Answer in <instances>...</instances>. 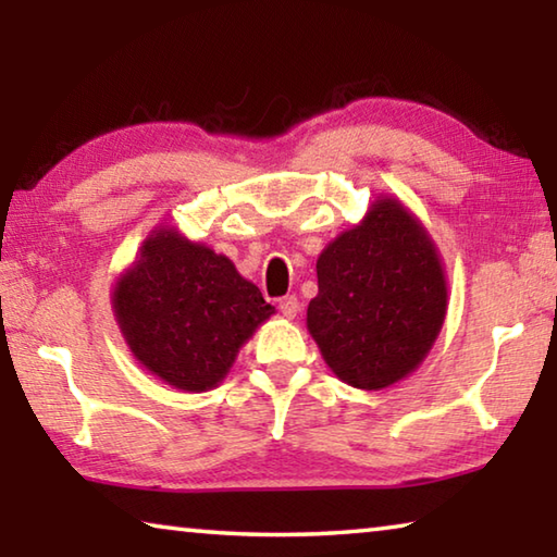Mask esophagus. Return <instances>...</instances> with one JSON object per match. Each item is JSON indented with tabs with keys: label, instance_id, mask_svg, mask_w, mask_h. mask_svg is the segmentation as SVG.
<instances>
[{
	"label": "esophagus",
	"instance_id": "1",
	"mask_svg": "<svg viewBox=\"0 0 557 557\" xmlns=\"http://www.w3.org/2000/svg\"><path fill=\"white\" fill-rule=\"evenodd\" d=\"M280 312H282V317L295 319V317H297V312H299V299H297L295 295L282 297V299H280Z\"/></svg>",
	"mask_w": 557,
	"mask_h": 557
}]
</instances>
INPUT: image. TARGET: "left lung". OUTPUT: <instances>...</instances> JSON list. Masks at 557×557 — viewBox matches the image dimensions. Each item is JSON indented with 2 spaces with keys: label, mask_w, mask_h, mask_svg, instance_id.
Instances as JSON below:
<instances>
[{
  "label": "left lung",
  "mask_w": 557,
  "mask_h": 557,
  "mask_svg": "<svg viewBox=\"0 0 557 557\" xmlns=\"http://www.w3.org/2000/svg\"><path fill=\"white\" fill-rule=\"evenodd\" d=\"M317 280L307 329L329 369L354 388L381 391L408 379L445 324L440 252L422 223L391 196L326 245Z\"/></svg>",
  "instance_id": "left-lung-1"
}]
</instances>
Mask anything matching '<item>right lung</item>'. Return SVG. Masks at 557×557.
<instances>
[{"mask_svg": "<svg viewBox=\"0 0 557 557\" xmlns=\"http://www.w3.org/2000/svg\"><path fill=\"white\" fill-rule=\"evenodd\" d=\"M112 312L149 373L178 391L203 393L228 375L240 346L275 307L228 258L162 225L120 275Z\"/></svg>", "mask_w": 557, "mask_h": 557, "instance_id": "add662e5", "label": "right lung"}]
</instances>
